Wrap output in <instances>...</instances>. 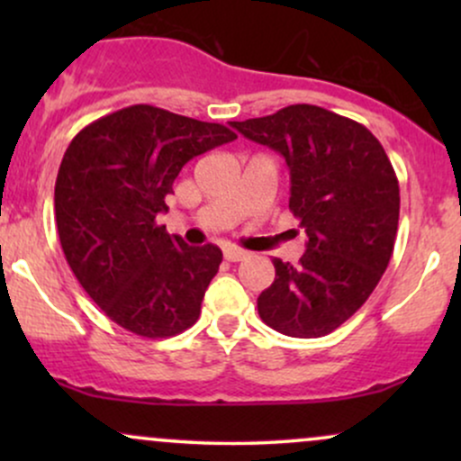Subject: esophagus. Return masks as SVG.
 Here are the masks:
<instances>
[{
  "mask_svg": "<svg viewBox=\"0 0 461 461\" xmlns=\"http://www.w3.org/2000/svg\"><path fill=\"white\" fill-rule=\"evenodd\" d=\"M223 256H225V260H227V262H240V260H245V258L249 256V253H247V251H242V249L227 247L225 251H223Z\"/></svg>",
  "mask_w": 461,
  "mask_h": 461,
  "instance_id": "esophagus-1",
  "label": "esophagus"
}]
</instances>
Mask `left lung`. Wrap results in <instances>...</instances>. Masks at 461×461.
<instances>
[{"label": "left lung", "mask_w": 461, "mask_h": 461, "mask_svg": "<svg viewBox=\"0 0 461 461\" xmlns=\"http://www.w3.org/2000/svg\"><path fill=\"white\" fill-rule=\"evenodd\" d=\"M290 168V212L308 234L297 264L275 258L260 319L293 338H321L366 303L394 251L399 179L382 142L357 121L310 104L234 121Z\"/></svg>", "instance_id": "left-lung-1"}]
</instances>
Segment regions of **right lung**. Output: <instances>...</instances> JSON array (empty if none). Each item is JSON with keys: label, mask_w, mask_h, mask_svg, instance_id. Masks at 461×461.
<instances>
[{"label": "right lung", "mask_w": 461, "mask_h": 461, "mask_svg": "<svg viewBox=\"0 0 461 461\" xmlns=\"http://www.w3.org/2000/svg\"><path fill=\"white\" fill-rule=\"evenodd\" d=\"M234 139L221 123L139 104L93 121L67 147L54 193L62 251L123 330L156 340L197 322L223 253L168 236L156 216L184 164Z\"/></svg>", "instance_id": "obj_1"}]
</instances>
